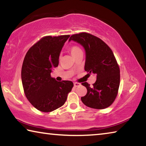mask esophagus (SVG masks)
<instances>
[{
	"mask_svg": "<svg viewBox=\"0 0 146 146\" xmlns=\"http://www.w3.org/2000/svg\"><path fill=\"white\" fill-rule=\"evenodd\" d=\"M81 84L80 83H78V82H74V87H78V86H80Z\"/></svg>",
	"mask_w": 146,
	"mask_h": 146,
	"instance_id": "1",
	"label": "esophagus"
}]
</instances>
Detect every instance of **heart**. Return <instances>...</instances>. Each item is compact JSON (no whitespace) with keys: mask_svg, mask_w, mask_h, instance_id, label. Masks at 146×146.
I'll return each mask as SVG.
<instances>
[{"mask_svg":"<svg viewBox=\"0 0 146 146\" xmlns=\"http://www.w3.org/2000/svg\"><path fill=\"white\" fill-rule=\"evenodd\" d=\"M70 51L71 55H72L73 56H75L76 55H78V53L82 52V50H81V49L79 48L78 46L76 45H73L70 47Z\"/></svg>","mask_w":146,"mask_h":146,"instance_id":"b5f03b06","label":"heart"}]
</instances>
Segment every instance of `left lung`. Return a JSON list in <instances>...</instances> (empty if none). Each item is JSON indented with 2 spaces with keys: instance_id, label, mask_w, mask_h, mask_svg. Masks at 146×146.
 Segmentation results:
<instances>
[{
  "instance_id": "1",
  "label": "left lung",
  "mask_w": 146,
  "mask_h": 146,
  "mask_svg": "<svg viewBox=\"0 0 146 146\" xmlns=\"http://www.w3.org/2000/svg\"><path fill=\"white\" fill-rule=\"evenodd\" d=\"M71 40L81 44L86 51L84 70L90 76L95 74L97 80L91 86L82 83L87 94L81 100L89 108L102 110L108 108L117 97L120 86V68L111 48L93 35L83 32L71 36Z\"/></svg>"
}]
</instances>
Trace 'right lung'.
<instances>
[{
	"instance_id": "add662e5",
	"label": "right lung",
	"mask_w": 146,
	"mask_h": 146,
	"mask_svg": "<svg viewBox=\"0 0 146 146\" xmlns=\"http://www.w3.org/2000/svg\"><path fill=\"white\" fill-rule=\"evenodd\" d=\"M70 35L46 36L32 46L24 57L21 70L24 94L42 112H51L62 106L73 87L70 80L58 82L51 76L57 67L59 56Z\"/></svg>"
}]
</instances>
